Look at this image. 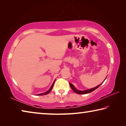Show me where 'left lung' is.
Returning a JSON list of instances; mask_svg holds the SVG:
<instances>
[{
  "label": "left lung",
  "mask_w": 126,
  "mask_h": 126,
  "mask_svg": "<svg viewBox=\"0 0 126 126\" xmlns=\"http://www.w3.org/2000/svg\"><path fill=\"white\" fill-rule=\"evenodd\" d=\"M69 84H70V87H71V88L72 90H73L74 92L77 93V94H87V93H89L92 92L94 91V90H95V89H97L98 87L101 86V85L102 84V83L99 85V86H98L97 87H94V88H91V89H87V90H85V91H79V90H77V89H76L75 87H74V86L73 84H72V83H69Z\"/></svg>",
  "instance_id": "left-lung-1"
}]
</instances>
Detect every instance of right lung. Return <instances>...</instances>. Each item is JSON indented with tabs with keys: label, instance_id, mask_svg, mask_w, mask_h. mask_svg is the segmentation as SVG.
<instances>
[{
	"label": "right lung",
	"instance_id": "add662e5",
	"mask_svg": "<svg viewBox=\"0 0 126 126\" xmlns=\"http://www.w3.org/2000/svg\"><path fill=\"white\" fill-rule=\"evenodd\" d=\"M55 82V81H54ZM54 82H53V84L52 85V86L50 87V89H49V90L47 91V92H45V93H40V94H38V95H46V94H48L51 91V90H52V88H53V86H54Z\"/></svg>",
	"mask_w": 126,
	"mask_h": 126
}]
</instances>
